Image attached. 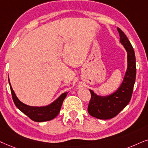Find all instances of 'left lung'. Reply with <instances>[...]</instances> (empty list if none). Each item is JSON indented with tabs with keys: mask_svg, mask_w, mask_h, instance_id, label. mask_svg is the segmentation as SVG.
Wrapping results in <instances>:
<instances>
[{
	"mask_svg": "<svg viewBox=\"0 0 148 148\" xmlns=\"http://www.w3.org/2000/svg\"><path fill=\"white\" fill-rule=\"evenodd\" d=\"M121 45L127 52V69L121 85L117 90L106 96L97 94L91 89V98L88 106V113L100 119H109L128 105L131 99L136 78V59L133 48L125 33L119 28Z\"/></svg>",
	"mask_w": 148,
	"mask_h": 148,
	"instance_id": "1",
	"label": "left lung"
}]
</instances>
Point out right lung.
Returning a JSON list of instances; mask_svg holds the SVG:
<instances>
[{"mask_svg":"<svg viewBox=\"0 0 148 148\" xmlns=\"http://www.w3.org/2000/svg\"><path fill=\"white\" fill-rule=\"evenodd\" d=\"M9 83L12 91L13 100L16 107L22 113L27 115L30 119L36 122L50 121L55 118L60 112L63 102L67 96L68 92H64L60 95L55 101L48 105L41 106H33L24 104L16 96L14 89L10 83L9 78Z\"/></svg>","mask_w":148,"mask_h":148,"instance_id":"right-lung-1","label":"right lung"}]
</instances>
